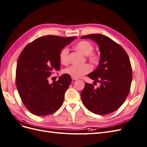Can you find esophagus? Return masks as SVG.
Wrapping results in <instances>:
<instances>
[{"instance_id":"1","label":"esophagus","mask_w":147,"mask_h":147,"mask_svg":"<svg viewBox=\"0 0 147 147\" xmlns=\"http://www.w3.org/2000/svg\"><path fill=\"white\" fill-rule=\"evenodd\" d=\"M72 79L73 80H78L77 78H74V77H72Z\"/></svg>"}]
</instances>
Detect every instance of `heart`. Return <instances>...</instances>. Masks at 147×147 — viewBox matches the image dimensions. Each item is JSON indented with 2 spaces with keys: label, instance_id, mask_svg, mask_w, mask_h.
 I'll list each match as a JSON object with an SVG mask.
<instances>
[{
  "label": "heart",
  "instance_id": "obj_1",
  "mask_svg": "<svg viewBox=\"0 0 147 147\" xmlns=\"http://www.w3.org/2000/svg\"><path fill=\"white\" fill-rule=\"evenodd\" d=\"M75 48L78 51H80L83 55L86 57L89 61L93 64H99L100 56L99 53L93 51L94 45L93 44L87 40H82L75 44ZM59 60L61 63L66 65L69 61V50L67 47H64L61 49L59 52ZM92 68L90 65L84 64L82 65H71L69 67L65 69L63 72L74 78H80L83 75L90 72Z\"/></svg>",
  "mask_w": 147,
  "mask_h": 147
}]
</instances>
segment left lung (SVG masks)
<instances>
[{"label": "left lung", "instance_id": "8db88e82", "mask_svg": "<svg viewBox=\"0 0 147 147\" xmlns=\"http://www.w3.org/2000/svg\"><path fill=\"white\" fill-rule=\"evenodd\" d=\"M81 38H90L97 43L100 59L97 67L88 77L100 83L94 89L85 83L81 97L83 105L90 112L107 115L118 109L129 93L132 67L129 56L123 48L102 34H89Z\"/></svg>", "mask_w": 147, "mask_h": 147}]
</instances>
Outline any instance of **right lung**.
Instances as JSON below:
<instances>
[{"label": "right lung", "instance_id": "obj_1", "mask_svg": "<svg viewBox=\"0 0 147 147\" xmlns=\"http://www.w3.org/2000/svg\"><path fill=\"white\" fill-rule=\"evenodd\" d=\"M76 37L45 35L25 47L17 61L16 84L21 100L37 116L52 114L63 105L72 79L63 74L57 82L48 83L53 70L60 69L59 52Z\"/></svg>", "mask_w": 147, "mask_h": 147}]
</instances>
